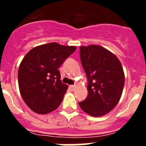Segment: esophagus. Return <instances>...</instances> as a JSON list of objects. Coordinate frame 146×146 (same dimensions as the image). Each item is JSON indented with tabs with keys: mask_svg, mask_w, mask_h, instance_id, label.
<instances>
[{
	"mask_svg": "<svg viewBox=\"0 0 146 146\" xmlns=\"http://www.w3.org/2000/svg\"><path fill=\"white\" fill-rule=\"evenodd\" d=\"M69 88L70 91H74V89H75V86H69Z\"/></svg>",
	"mask_w": 146,
	"mask_h": 146,
	"instance_id": "esophagus-1",
	"label": "esophagus"
}]
</instances>
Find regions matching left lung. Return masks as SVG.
Instances as JSON below:
<instances>
[{
	"label": "left lung",
	"mask_w": 146,
	"mask_h": 146,
	"mask_svg": "<svg viewBox=\"0 0 146 146\" xmlns=\"http://www.w3.org/2000/svg\"><path fill=\"white\" fill-rule=\"evenodd\" d=\"M80 61L88 80V96L79 102L84 112L102 116L116 106L124 86V73L118 58L98 45L80 47Z\"/></svg>",
	"instance_id": "left-lung-1"
}]
</instances>
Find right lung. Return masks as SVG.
Returning a JSON list of instances; mask_svg holds the SVG:
<instances>
[{"instance_id":"1","label":"right lung","mask_w":146,"mask_h":146,"mask_svg":"<svg viewBox=\"0 0 146 146\" xmlns=\"http://www.w3.org/2000/svg\"><path fill=\"white\" fill-rule=\"evenodd\" d=\"M75 50L74 46L52 42L34 47L23 59L18 70L19 88L35 113L47 114L59 107L68 86L62 83L58 68Z\"/></svg>"}]
</instances>
